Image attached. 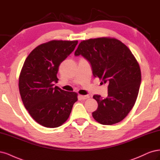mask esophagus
I'll list each match as a JSON object with an SVG mask.
<instances>
[{
    "mask_svg": "<svg viewBox=\"0 0 160 160\" xmlns=\"http://www.w3.org/2000/svg\"><path fill=\"white\" fill-rule=\"evenodd\" d=\"M80 97L81 98V99H82V100H86V99L89 98L90 96H89V95H85V96H84V95H80Z\"/></svg>",
    "mask_w": 160,
    "mask_h": 160,
    "instance_id": "esophagus-1",
    "label": "esophagus"
}]
</instances>
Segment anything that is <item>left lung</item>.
Instances as JSON below:
<instances>
[{"label": "left lung", "mask_w": 160, "mask_h": 160, "mask_svg": "<svg viewBox=\"0 0 160 160\" xmlns=\"http://www.w3.org/2000/svg\"><path fill=\"white\" fill-rule=\"evenodd\" d=\"M74 54L89 61L94 76L108 85L107 98L93 96L98 104L92 112L94 120L112 125L124 119L135 104L142 79L130 50L119 40L102 37L82 41Z\"/></svg>", "instance_id": "left-lung-1"}]
</instances>
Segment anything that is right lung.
<instances>
[{"mask_svg": "<svg viewBox=\"0 0 160 160\" xmlns=\"http://www.w3.org/2000/svg\"><path fill=\"white\" fill-rule=\"evenodd\" d=\"M78 41L51 40L38 46L26 58L18 81L23 104L33 119L46 128H57L68 120L78 94L57 86L61 62Z\"/></svg>", "mask_w": 160, "mask_h": 160, "instance_id": "1", "label": "right lung"}]
</instances>
